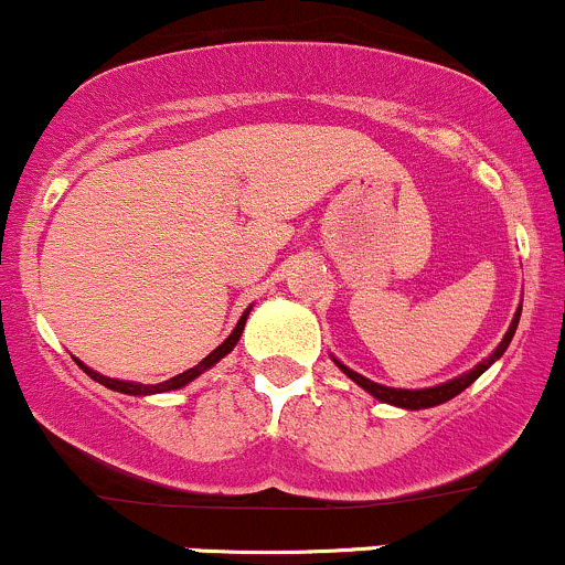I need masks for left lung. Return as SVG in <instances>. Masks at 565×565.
<instances>
[{
    "mask_svg": "<svg viewBox=\"0 0 565 565\" xmlns=\"http://www.w3.org/2000/svg\"><path fill=\"white\" fill-rule=\"evenodd\" d=\"M520 316H522V305L516 307L514 318H511V323H509V331H505V334H503V340H500V345L495 348V351L490 353V356L484 359V362H479V364H476L473 370L462 372V375L451 377V381L438 383V386H427V388H392V386H383V383L370 381V377L359 375L356 370L345 367V364H342L340 359H334V356H331V359H334L337 367H340L342 372H345V375L351 377V381L356 383V386H362L364 392L372 394V397H375V399H381V403L394 405V408H405V411L435 408V405H444V403H449V399H455L459 392H465V388H468L470 383H473L476 377L481 375V372L490 370L492 364H495L498 359L503 356L505 348H509V342H511V337H514L516 323H520Z\"/></svg>",
    "mask_w": 565,
    "mask_h": 565,
    "instance_id": "1",
    "label": "left lung"
}]
</instances>
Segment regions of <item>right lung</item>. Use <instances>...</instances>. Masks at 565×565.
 <instances>
[{
  "label": "right lung",
  "mask_w": 565,
  "mask_h": 565,
  "mask_svg": "<svg viewBox=\"0 0 565 565\" xmlns=\"http://www.w3.org/2000/svg\"><path fill=\"white\" fill-rule=\"evenodd\" d=\"M249 310H253V305H249L247 310L242 312L239 323L234 326V331H231V334L225 337V340L220 342V345L214 348V351L209 353V356L203 359V362H198L195 367H190V370L179 372V375L168 377V381H162V383H132V381H119V377H108V375H100V372H97V370L86 367V364H84V362H78V359H75V364H78V367L84 370L86 375L92 377V381L103 383V386L110 388V392L130 394V397H149V394L177 392V388H184V386H188V383H193L198 375H203V372H206V370H212L214 364L220 362V359H225V356H228L231 351H234V348H236V342H239V337H242V331H244V323H247V316H249Z\"/></svg>",
  "instance_id": "obj_1"
}]
</instances>
